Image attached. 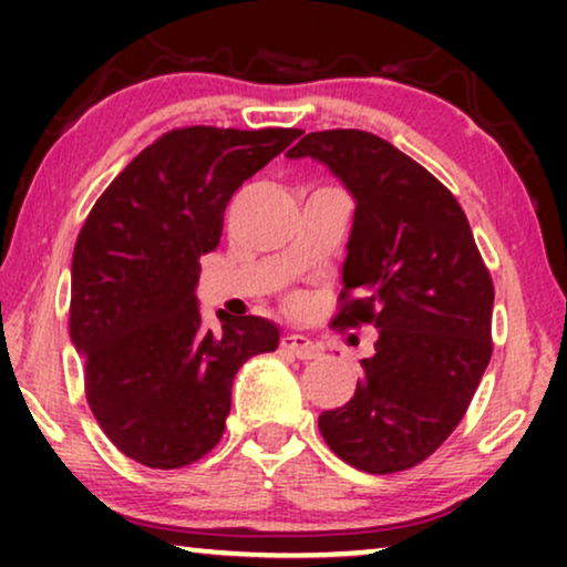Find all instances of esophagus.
I'll return each instance as SVG.
<instances>
[{"instance_id": "obj_1", "label": "esophagus", "mask_w": 567, "mask_h": 567, "mask_svg": "<svg viewBox=\"0 0 567 567\" xmlns=\"http://www.w3.org/2000/svg\"><path fill=\"white\" fill-rule=\"evenodd\" d=\"M281 348H284V351H289L291 355H297V359H301V361L315 359V355L320 353L312 340H309L307 336H299V332H289V336H284Z\"/></svg>"}]
</instances>
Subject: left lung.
I'll list each match as a JSON object with an SVG mask.
<instances>
[{"mask_svg":"<svg viewBox=\"0 0 567 567\" xmlns=\"http://www.w3.org/2000/svg\"><path fill=\"white\" fill-rule=\"evenodd\" d=\"M312 157L355 200L336 328L374 324V355L320 433L371 475L415 467L467 413L491 361L493 278L452 190L384 138L359 128L307 134Z\"/></svg>","mask_w":567,"mask_h":567,"instance_id":"left-lung-1","label":"left lung"}]
</instances>
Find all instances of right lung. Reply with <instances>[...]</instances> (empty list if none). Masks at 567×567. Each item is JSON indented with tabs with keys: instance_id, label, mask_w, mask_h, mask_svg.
<instances>
[{
	"instance_id": "right-lung-1",
	"label": "right lung",
	"mask_w": 567,
	"mask_h": 567,
	"mask_svg": "<svg viewBox=\"0 0 567 567\" xmlns=\"http://www.w3.org/2000/svg\"><path fill=\"white\" fill-rule=\"evenodd\" d=\"M299 128L167 131L107 185L76 237L69 336L105 436L152 470L219 444L239 367L278 348L262 317L200 320V255L216 250L231 193Z\"/></svg>"
}]
</instances>
